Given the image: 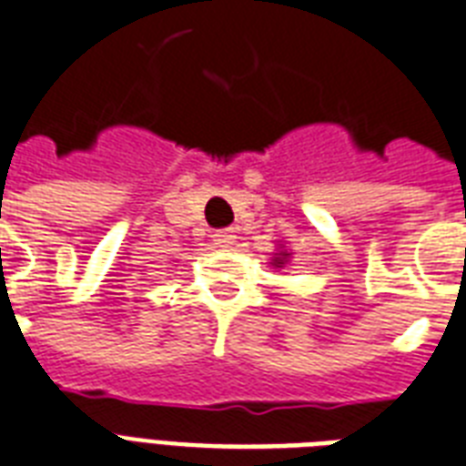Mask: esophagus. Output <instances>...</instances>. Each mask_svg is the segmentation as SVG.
<instances>
[{"instance_id": "1", "label": "esophagus", "mask_w": 466, "mask_h": 466, "mask_svg": "<svg viewBox=\"0 0 466 466\" xmlns=\"http://www.w3.org/2000/svg\"><path fill=\"white\" fill-rule=\"evenodd\" d=\"M211 238H214L216 248H233V245H236V230L233 228L216 230Z\"/></svg>"}]
</instances>
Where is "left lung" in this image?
<instances>
[{
    "mask_svg": "<svg viewBox=\"0 0 466 466\" xmlns=\"http://www.w3.org/2000/svg\"><path fill=\"white\" fill-rule=\"evenodd\" d=\"M287 258H289V252H277V258L272 259L274 267H284V262H287Z\"/></svg>",
    "mask_w": 466,
    "mask_h": 466,
    "instance_id": "obj_1",
    "label": "left lung"
}]
</instances>
